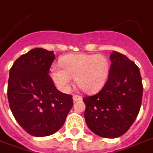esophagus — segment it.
I'll return each instance as SVG.
<instances>
[{"mask_svg": "<svg viewBox=\"0 0 153 153\" xmlns=\"http://www.w3.org/2000/svg\"><path fill=\"white\" fill-rule=\"evenodd\" d=\"M82 100V97L79 96V95H74L73 96V101L75 102H78V101H80Z\"/></svg>", "mask_w": 153, "mask_h": 153, "instance_id": "obj_1", "label": "esophagus"}]
</instances>
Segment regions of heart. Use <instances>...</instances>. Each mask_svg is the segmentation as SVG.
I'll return each mask as SVG.
<instances>
[{
	"instance_id": "heart-1",
	"label": "heart",
	"mask_w": 153,
	"mask_h": 153,
	"mask_svg": "<svg viewBox=\"0 0 153 153\" xmlns=\"http://www.w3.org/2000/svg\"><path fill=\"white\" fill-rule=\"evenodd\" d=\"M61 68L53 66L51 78L59 89L66 92L71 78L83 92L94 93L105 84L110 71V63L106 57L93 54H70L60 60Z\"/></svg>"
}]
</instances>
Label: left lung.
Returning <instances> with one entry per match:
<instances>
[{
  "instance_id": "1",
  "label": "left lung",
  "mask_w": 153,
  "mask_h": 153,
  "mask_svg": "<svg viewBox=\"0 0 153 153\" xmlns=\"http://www.w3.org/2000/svg\"><path fill=\"white\" fill-rule=\"evenodd\" d=\"M108 79L96 95L85 97L84 118L95 134L118 138L134 122L142 103L143 84L138 67L128 57L113 51Z\"/></svg>"
}]
</instances>
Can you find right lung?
<instances>
[{
    "mask_svg": "<svg viewBox=\"0 0 153 153\" xmlns=\"http://www.w3.org/2000/svg\"><path fill=\"white\" fill-rule=\"evenodd\" d=\"M53 51L34 48L15 60L8 80L9 104L19 125L32 136L58 131L73 106L72 96L57 89L49 75Z\"/></svg>",
    "mask_w": 153,
    "mask_h": 153,
    "instance_id": "right-lung-1",
    "label": "right lung"
}]
</instances>
